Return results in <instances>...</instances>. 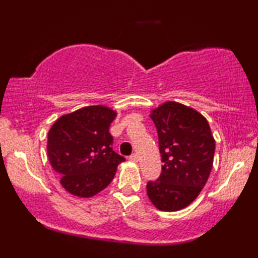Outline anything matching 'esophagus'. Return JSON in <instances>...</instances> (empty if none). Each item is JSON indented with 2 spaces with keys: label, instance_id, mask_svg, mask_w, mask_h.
<instances>
[{
  "label": "esophagus",
  "instance_id": "obj_1",
  "mask_svg": "<svg viewBox=\"0 0 258 258\" xmlns=\"http://www.w3.org/2000/svg\"><path fill=\"white\" fill-rule=\"evenodd\" d=\"M129 160L132 161V162H137V161H139V155H137V154H133V155H130V156H129Z\"/></svg>",
  "mask_w": 258,
  "mask_h": 258
}]
</instances>
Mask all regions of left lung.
<instances>
[{"instance_id":"1","label":"left lung","mask_w":258,"mask_h":258,"mask_svg":"<svg viewBox=\"0 0 258 258\" xmlns=\"http://www.w3.org/2000/svg\"><path fill=\"white\" fill-rule=\"evenodd\" d=\"M156 125L162 174L148 182L147 194L161 211L184 209L197 199L214 163L215 139L209 123L194 108L168 101L150 110Z\"/></svg>"}]
</instances>
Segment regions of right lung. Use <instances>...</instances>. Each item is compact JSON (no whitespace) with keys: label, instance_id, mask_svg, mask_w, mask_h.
<instances>
[{"label":"right lung","instance_id":"right-lung-1","mask_svg":"<svg viewBox=\"0 0 258 258\" xmlns=\"http://www.w3.org/2000/svg\"><path fill=\"white\" fill-rule=\"evenodd\" d=\"M116 116L107 105H88L61 116L49 130V162L72 195L95 196L107 188L117 165L125 161L111 148L109 126Z\"/></svg>","mask_w":258,"mask_h":258}]
</instances>
